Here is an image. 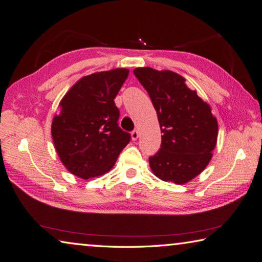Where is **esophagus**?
I'll list each match as a JSON object with an SVG mask.
<instances>
[{
    "label": "esophagus",
    "instance_id": "obj_1",
    "mask_svg": "<svg viewBox=\"0 0 262 262\" xmlns=\"http://www.w3.org/2000/svg\"><path fill=\"white\" fill-rule=\"evenodd\" d=\"M138 138H139V131L138 130L132 131V133H131V139H132V140L136 141Z\"/></svg>",
    "mask_w": 262,
    "mask_h": 262
}]
</instances>
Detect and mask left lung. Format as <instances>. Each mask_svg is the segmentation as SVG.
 <instances>
[{
  "label": "left lung",
  "instance_id": "obj_1",
  "mask_svg": "<svg viewBox=\"0 0 262 262\" xmlns=\"http://www.w3.org/2000/svg\"><path fill=\"white\" fill-rule=\"evenodd\" d=\"M133 74L148 92L162 132L159 151L149 158L151 170L164 182L188 183L205 169L216 146L211 106L177 73L138 67Z\"/></svg>",
  "mask_w": 262,
  "mask_h": 262
}]
</instances>
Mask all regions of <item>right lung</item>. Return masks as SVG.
I'll list each match as a JSON object with an SVG mask.
<instances>
[{
	"label": "right lung",
	"instance_id": "right-lung-1",
	"mask_svg": "<svg viewBox=\"0 0 262 262\" xmlns=\"http://www.w3.org/2000/svg\"><path fill=\"white\" fill-rule=\"evenodd\" d=\"M127 76L126 68L91 74L61 98L51 136L60 161L73 175L89 179L108 172L130 142L129 133L118 124L114 103Z\"/></svg>",
	"mask_w": 262,
	"mask_h": 262
}]
</instances>
